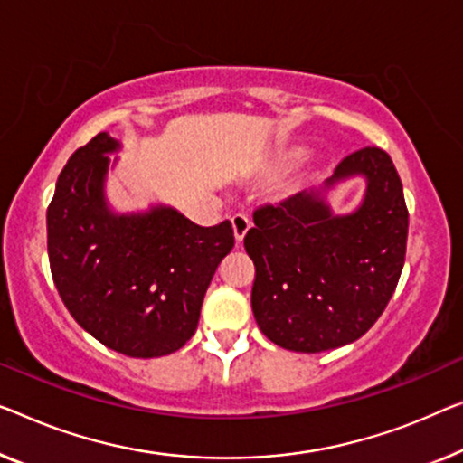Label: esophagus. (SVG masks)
I'll list each match as a JSON object with an SVG mask.
<instances>
[{
	"mask_svg": "<svg viewBox=\"0 0 463 463\" xmlns=\"http://www.w3.org/2000/svg\"><path fill=\"white\" fill-rule=\"evenodd\" d=\"M231 224H232V234H234V241H237V245L243 243L247 231L251 229V222L250 218L243 216V213H237V216L231 218Z\"/></svg>",
	"mask_w": 463,
	"mask_h": 463,
	"instance_id": "34e87169",
	"label": "esophagus"
}]
</instances>
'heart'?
<instances>
[{
  "label": "heart",
  "instance_id": "b5f03b06",
  "mask_svg": "<svg viewBox=\"0 0 463 463\" xmlns=\"http://www.w3.org/2000/svg\"><path fill=\"white\" fill-rule=\"evenodd\" d=\"M303 156H306V151H303L301 147H293L280 156V164H295V162H299Z\"/></svg>",
  "mask_w": 463,
  "mask_h": 463
}]
</instances>
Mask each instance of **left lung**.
Here are the masks:
<instances>
[{
  "label": "left lung",
  "instance_id": "1",
  "mask_svg": "<svg viewBox=\"0 0 463 463\" xmlns=\"http://www.w3.org/2000/svg\"><path fill=\"white\" fill-rule=\"evenodd\" d=\"M354 177L364 181L361 203L336 214L332 191ZM253 222L243 243L255 264L253 316L268 339L320 354L368 333L392 298L408 243L403 187L386 151H355L320 187L266 205Z\"/></svg>",
  "mask_w": 463,
  "mask_h": 463
}]
</instances>
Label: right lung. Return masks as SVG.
Wrapping results in <instances>:
<instances>
[{"mask_svg":"<svg viewBox=\"0 0 463 463\" xmlns=\"http://www.w3.org/2000/svg\"><path fill=\"white\" fill-rule=\"evenodd\" d=\"M122 143L95 135L71 156L47 208L52 276L72 318L128 357L175 354L197 330L213 272L234 245L229 220L210 229L165 203L118 212L108 176Z\"/></svg>","mask_w":463,"mask_h":463,"instance_id":"add662e5","label":"right lung"}]
</instances>
